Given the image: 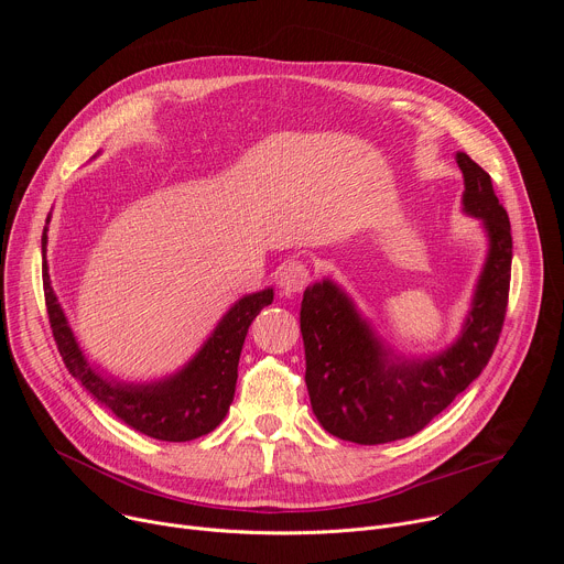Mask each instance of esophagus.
Wrapping results in <instances>:
<instances>
[{
  "label": "esophagus",
  "mask_w": 564,
  "mask_h": 564,
  "mask_svg": "<svg viewBox=\"0 0 564 564\" xmlns=\"http://www.w3.org/2000/svg\"><path fill=\"white\" fill-rule=\"evenodd\" d=\"M312 274H310V268L303 263V261H296V259H290L281 265V272H279V285L285 294H299L307 288Z\"/></svg>",
  "instance_id": "obj_1"
}]
</instances>
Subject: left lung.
I'll return each mask as SVG.
<instances>
[{"label": "left lung", "instance_id": "obj_1", "mask_svg": "<svg viewBox=\"0 0 564 564\" xmlns=\"http://www.w3.org/2000/svg\"><path fill=\"white\" fill-rule=\"evenodd\" d=\"M464 209L485 220L491 236L473 310L457 344L429 361L388 364L386 350L330 281L314 283L301 303L305 383L310 404L330 435L355 444H386L429 426L487 368L509 305L513 240L509 214L491 176L457 153Z\"/></svg>", "mask_w": 564, "mask_h": 564}]
</instances>
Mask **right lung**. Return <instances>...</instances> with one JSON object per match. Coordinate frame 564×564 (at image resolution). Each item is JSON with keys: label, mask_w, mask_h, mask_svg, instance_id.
Instances as JSON below:
<instances>
[{"label": "right lung", "mask_w": 564, "mask_h": 564, "mask_svg": "<svg viewBox=\"0 0 564 564\" xmlns=\"http://www.w3.org/2000/svg\"><path fill=\"white\" fill-rule=\"evenodd\" d=\"M44 248L46 227L42 234ZM42 285L53 339L68 372L124 424L163 442H189L212 433L223 422L234 399L238 359L248 330L257 314L274 301L272 290L243 296L223 316L209 341L183 372L149 386H122L98 377L87 366L53 294L46 259L42 263Z\"/></svg>", "instance_id": "1"}]
</instances>
